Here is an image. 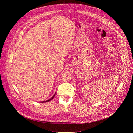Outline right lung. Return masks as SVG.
Listing matches in <instances>:
<instances>
[{"label":"right lung","instance_id":"add662e5","mask_svg":"<svg viewBox=\"0 0 133 133\" xmlns=\"http://www.w3.org/2000/svg\"><path fill=\"white\" fill-rule=\"evenodd\" d=\"M55 93L54 94V95L51 97V98L50 99H49V100H46V101H43V102H48V101H51V100H52L53 98H54V96H55Z\"/></svg>","mask_w":133,"mask_h":133}]
</instances>
